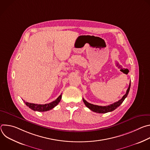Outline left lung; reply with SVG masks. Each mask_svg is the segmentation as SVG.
Instances as JSON below:
<instances>
[{
    "mask_svg": "<svg viewBox=\"0 0 150 150\" xmlns=\"http://www.w3.org/2000/svg\"><path fill=\"white\" fill-rule=\"evenodd\" d=\"M131 87V82L129 83V87H128L126 94L123 96V97L119 100L118 101H116L113 104H111L109 105H106V106H101V105H94L93 104L88 103L86 100H85L83 98V101L84 104H85L88 109H90L93 112H94L96 113H108L113 111L116 109H117L118 107L123 103L124 100L126 98L128 93H129V90Z\"/></svg>",
    "mask_w": 150,
    "mask_h": 150,
    "instance_id": "1",
    "label": "left lung"
}]
</instances>
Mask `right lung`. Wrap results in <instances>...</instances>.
<instances>
[{
	"label": "right lung",
	"mask_w": 150,
	"mask_h": 150,
	"mask_svg": "<svg viewBox=\"0 0 150 150\" xmlns=\"http://www.w3.org/2000/svg\"><path fill=\"white\" fill-rule=\"evenodd\" d=\"M61 98H62V94L54 101L48 104H37L25 102V101H24V102L29 108H30L33 110L37 111V112H46L52 109L53 108H54L55 106H56L58 104V103L60 102Z\"/></svg>",
	"instance_id": "obj_1"
}]
</instances>
